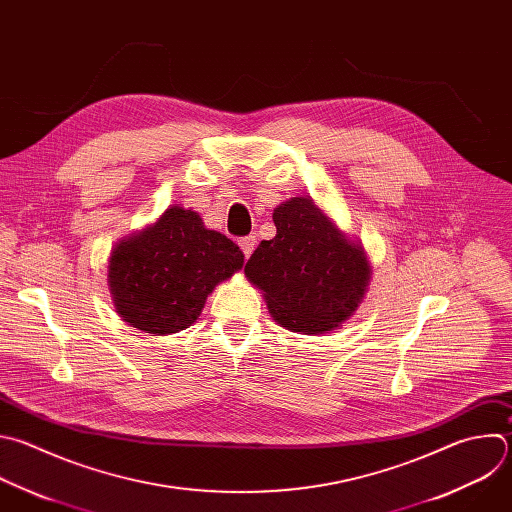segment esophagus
Wrapping results in <instances>:
<instances>
[{
    "instance_id": "1",
    "label": "esophagus",
    "mask_w": 512,
    "mask_h": 512,
    "mask_svg": "<svg viewBox=\"0 0 512 512\" xmlns=\"http://www.w3.org/2000/svg\"><path fill=\"white\" fill-rule=\"evenodd\" d=\"M255 245H257V237L255 235H249V237H243L241 241H239V247L243 249V253H245V257H249L251 253H253V249H255Z\"/></svg>"
}]
</instances>
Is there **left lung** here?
<instances>
[{"instance_id":"obj_1","label":"left lung","mask_w":512,"mask_h":512,"mask_svg":"<svg viewBox=\"0 0 512 512\" xmlns=\"http://www.w3.org/2000/svg\"><path fill=\"white\" fill-rule=\"evenodd\" d=\"M273 223L277 235L255 249L247 279L281 327L305 335L337 329L356 313L372 279L362 241L348 237L311 197L275 207Z\"/></svg>"}]
</instances>
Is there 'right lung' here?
Masks as SVG:
<instances>
[{
  "mask_svg": "<svg viewBox=\"0 0 512 512\" xmlns=\"http://www.w3.org/2000/svg\"><path fill=\"white\" fill-rule=\"evenodd\" d=\"M245 263L243 251L201 215L170 205L154 223L120 239L108 259L116 313L144 333L193 325L213 289Z\"/></svg>",
  "mask_w": 512,
  "mask_h": 512,
  "instance_id": "add662e5",
  "label": "right lung"
}]
</instances>
